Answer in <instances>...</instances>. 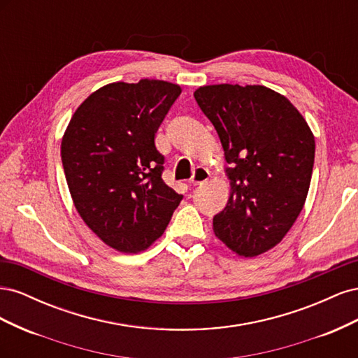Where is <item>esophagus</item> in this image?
<instances>
[{
  "label": "esophagus",
  "instance_id": "esophagus-1",
  "mask_svg": "<svg viewBox=\"0 0 358 358\" xmlns=\"http://www.w3.org/2000/svg\"><path fill=\"white\" fill-rule=\"evenodd\" d=\"M208 179H209V171L206 169L199 167L196 171L192 173L191 183L194 187H197V185H201V183H204V182H208Z\"/></svg>",
  "mask_w": 358,
  "mask_h": 358
}]
</instances>
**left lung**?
<instances>
[{"label":"left lung","mask_w":358,"mask_h":358,"mask_svg":"<svg viewBox=\"0 0 358 358\" xmlns=\"http://www.w3.org/2000/svg\"><path fill=\"white\" fill-rule=\"evenodd\" d=\"M196 101L224 148L230 197L213 231L241 257L276 246L300 215L310 185L315 138L288 99L262 85H209Z\"/></svg>","instance_id":"obj_1"}]
</instances>
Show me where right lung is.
Masks as SVG:
<instances>
[{
  "label": "right lung",
  "instance_id": "add662e5",
  "mask_svg": "<svg viewBox=\"0 0 358 358\" xmlns=\"http://www.w3.org/2000/svg\"><path fill=\"white\" fill-rule=\"evenodd\" d=\"M182 90L164 80L116 82L74 112L61 158L76 209L100 239L137 254L169 225L182 196L162 180L155 133Z\"/></svg>",
  "mask_w": 358,
  "mask_h": 358
}]
</instances>
